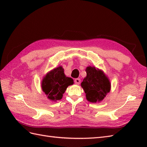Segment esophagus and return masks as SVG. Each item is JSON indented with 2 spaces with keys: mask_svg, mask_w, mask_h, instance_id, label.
Wrapping results in <instances>:
<instances>
[{
  "mask_svg": "<svg viewBox=\"0 0 147 147\" xmlns=\"http://www.w3.org/2000/svg\"><path fill=\"white\" fill-rule=\"evenodd\" d=\"M80 82H81V80H80V78L75 79V83H76L77 84H80Z\"/></svg>",
  "mask_w": 147,
  "mask_h": 147,
  "instance_id": "esophagus-1",
  "label": "esophagus"
}]
</instances>
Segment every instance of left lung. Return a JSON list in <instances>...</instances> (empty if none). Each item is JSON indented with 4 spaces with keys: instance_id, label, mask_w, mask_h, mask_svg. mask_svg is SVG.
Instances as JSON below:
<instances>
[{
    "instance_id": "obj_1",
    "label": "left lung",
    "mask_w": 147,
    "mask_h": 147,
    "mask_svg": "<svg viewBox=\"0 0 147 147\" xmlns=\"http://www.w3.org/2000/svg\"><path fill=\"white\" fill-rule=\"evenodd\" d=\"M86 72V77L81 83L86 94V98L92 103L100 102L110 91L109 78L103 71L94 66L87 67Z\"/></svg>"
}]
</instances>
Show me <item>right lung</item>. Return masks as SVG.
Here are the masks:
<instances>
[{"mask_svg": "<svg viewBox=\"0 0 147 147\" xmlns=\"http://www.w3.org/2000/svg\"><path fill=\"white\" fill-rule=\"evenodd\" d=\"M73 84V79L66 77L63 67L59 66L50 70L43 77L41 88L48 99L56 102L63 98L67 88Z\"/></svg>", "mask_w": 147, "mask_h": 147, "instance_id": "1", "label": "right lung"}]
</instances>
